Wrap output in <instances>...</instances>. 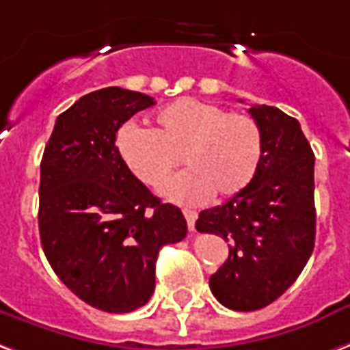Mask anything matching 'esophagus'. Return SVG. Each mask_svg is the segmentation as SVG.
I'll list each match as a JSON object with an SVG mask.
<instances>
[{
  "instance_id": "1",
  "label": "esophagus",
  "mask_w": 350,
  "mask_h": 350,
  "mask_svg": "<svg viewBox=\"0 0 350 350\" xmlns=\"http://www.w3.org/2000/svg\"><path fill=\"white\" fill-rule=\"evenodd\" d=\"M183 215H185V219H187V226L189 230H195V222H196V211L193 209H183Z\"/></svg>"
}]
</instances>
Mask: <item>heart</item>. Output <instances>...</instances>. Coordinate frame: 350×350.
<instances>
[{"mask_svg":"<svg viewBox=\"0 0 350 350\" xmlns=\"http://www.w3.org/2000/svg\"><path fill=\"white\" fill-rule=\"evenodd\" d=\"M116 152L137 180L157 187L182 155L189 170L174 176L161 193L176 202L232 198L254 182L263 157V133L252 116L228 113L196 98L168 103L154 115L152 128L124 126Z\"/></svg>","mask_w":350,"mask_h":350,"instance_id":"heart-1","label":"heart"}]
</instances>
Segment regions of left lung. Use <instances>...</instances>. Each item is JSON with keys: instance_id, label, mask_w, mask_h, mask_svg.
Returning <instances> with one entry per match:
<instances>
[{"instance_id": "8db88e82", "label": "left lung", "mask_w": 350, "mask_h": 350, "mask_svg": "<svg viewBox=\"0 0 350 350\" xmlns=\"http://www.w3.org/2000/svg\"><path fill=\"white\" fill-rule=\"evenodd\" d=\"M248 115L263 133L254 182L196 221L198 232L228 241V260L211 274L209 287L235 312L261 310L278 299L315 245V159L299 120L271 105H252Z\"/></svg>"}]
</instances>
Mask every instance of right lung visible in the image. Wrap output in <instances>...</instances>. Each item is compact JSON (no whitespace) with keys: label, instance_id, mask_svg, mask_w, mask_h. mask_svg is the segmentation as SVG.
Here are the masks:
<instances>
[{"label":"right lung","instance_id":"add662e5","mask_svg":"<svg viewBox=\"0 0 350 350\" xmlns=\"http://www.w3.org/2000/svg\"><path fill=\"white\" fill-rule=\"evenodd\" d=\"M152 96L107 87L57 116L40 163L38 230L51 269L89 306L128 313L155 289L165 245L187 235L185 217L131 174L116 152L124 122Z\"/></svg>","mask_w":350,"mask_h":350}]
</instances>
